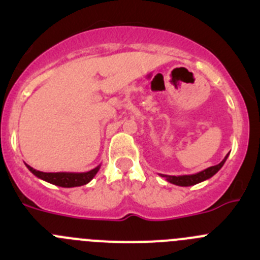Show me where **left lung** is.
<instances>
[{
	"instance_id": "8db88e82",
	"label": "left lung",
	"mask_w": 260,
	"mask_h": 260,
	"mask_svg": "<svg viewBox=\"0 0 260 260\" xmlns=\"http://www.w3.org/2000/svg\"><path fill=\"white\" fill-rule=\"evenodd\" d=\"M227 157H229V154L225 155V157L222 160V161H220L219 164L209 167V168L204 169V171L199 172V173H195V174H185V176H167V174H160V176L164 177L167 181L171 182V183H173V185L182 186V187L193 186V185H196V183H200V182L207 181V179L212 178V177L214 176V174L217 173L220 168H222L223 164H224L225 160H227Z\"/></svg>"
}]
</instances>
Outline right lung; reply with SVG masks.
I'll use <instances>...</instances> for the list:
<instances>
[{"mask_svg": "<svg viewBox=\"0 0 260 260\" xmlns=\"http://www.w3.org/2000/svg\"><path fill=\"white\" fill-rule=\"evenodd\" d=\"M26 168L38 177L40 179L52 183L55 186H60V187H78V186L87 185L99 172L101 166H97L96 168L91 169L88 172H82V173H77V172H56V173H46V172L36 171L35 168H31L30 166L25 164Z\"/></svg>", "mask_w": 260, "mask_h": 260, "instance_id": "right-lung-1", "label": "right lung"}]
</instances>
